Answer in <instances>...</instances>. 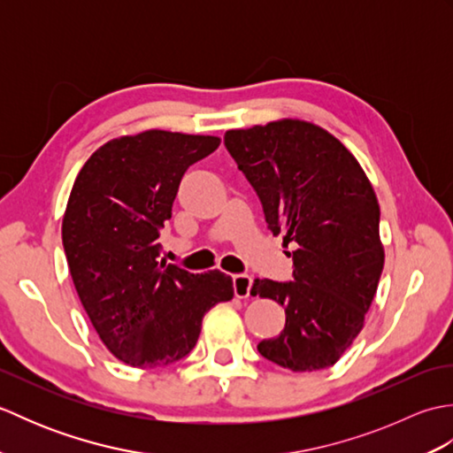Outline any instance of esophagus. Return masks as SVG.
Masks as SVG:
<instances>
[{
    "mask_svg": "<svg viewBox=\"0 0 453 453\" xmlns=\"http://www.w3.org/2000/svg\"><path fill=\"white\" fill-rule=\"evenodd\" d=\"M253 288V276L249 274H235L234 276V294L237 297H249Z\"/></svg>",
    "mask_w": 453,
    "mask_h": 453,
    "instance_id": "obj_1",
    "label": "esophagus"
}]
</instances>
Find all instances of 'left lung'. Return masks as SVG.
Masks as SVG:
<instances>
[{
    "mask_svg": "<svg viewBox=\"0 0 453 453\" xmlns=\"http://www.w3.org/2000/svg\"><path fill=\"white\" fill-rule=\"evenodd\" d=\"M224 143L261 200L268 229L294 249L290 282L253 284V296L286 307L284 331L257 349L292 372L333 365L362 331L383 271L370 180L339 140L310 122L229 130Z\"/></svg>",
    "mask_w": 453,
    "mask_h": 453,
    "instance_id": "obj_1",
    "label": "left lung"
}]
</instances>
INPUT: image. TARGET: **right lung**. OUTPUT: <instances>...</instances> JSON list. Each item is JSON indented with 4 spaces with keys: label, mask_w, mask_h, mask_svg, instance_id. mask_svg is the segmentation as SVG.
<instances>
[{
    "label": "right lung",
    "mask_w": 453,
    "mask_h": 453,
    "mask_svg": "<svg viewBox=\"0 0 453 453\" xmlns=\"http://www.w3.org/2000/svg\"><path fill=\"white\" fill-rule=\"evenodd\" d=\"M218 146L214 136L148 130L104 143L73 182L62 221L73 286L101 341L136 368L185 358L204 313L234 297L224 273L159 261L182 175Z\"/></svg>",
    "instance_id": "obj_1"
}]
</instances>
